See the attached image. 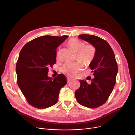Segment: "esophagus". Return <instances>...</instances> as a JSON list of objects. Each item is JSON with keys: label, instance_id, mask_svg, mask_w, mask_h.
<instances>
[{"label": "esophagus", "instance_id": "1", "mask_svg": "<svg viewBox=\"0 0 135 135\" xmlns=\"http://www.w3.org/2000/svg\"><path fill=\"white\" fill-rule=\"evenodd\" d=\"M72 80H73V79H71V78H70L69 77H67V81H68V83H69V82H70V81H71Z\"/></svg>", "mask_w": 135, "mask_h": 135}]
</instances>
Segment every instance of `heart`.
Instances as JSON below:
<instances>
[{"label":"heart","mask_w":135,"mask_h":135,"mask_svg":"<svg viewBox=\"0 0 135 135\" xmlns=\"http://www.w3.org/2000/svg\"><path fill=\"white\" fill-rule=\"evenodd\" d=\"M68 45L76 52L77 58L86 65H89L93 60L95 49L91 44L84 45L83 42L77 38H72L68 41ZM84 65L80 61L67 62L61 68V71L69 76H75L83 69Z\"/></svg>","instance_id":"1"}]
</instances>
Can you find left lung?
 Segmentation results:
<instances>
[{
	"mask_svg": "<svg viewBox=\"0 0 135 135\" xmlns=\"http://www.w3.org/2000/svg\"><path fill=\"white\" fill-rule=\"evenodd\" d=\"M78 38L89 42L95 48V57L89 67L94 78L91 84L79 80L80 86L75 96L79 104L84 107L95 108L103 104L115 84L118 66L112 49L108 42L96 35H79Z\"/></svg>",
	"mask_w": 135,
	"mask_h": 135,
	"instance_id": "8db88e82",
	"label": "left lung"
}]
</instances>
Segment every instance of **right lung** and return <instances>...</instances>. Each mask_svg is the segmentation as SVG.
Listing matches in <instances>:
<instances>
[{"label":"right lung","mask_w":135,"mask_h":135,"mask_svg":"<svg viewBox=\"0 0 135 135\" xmlns=\"http://www.w3.org/2000/svg\"><path fill=\"white\" fill-rule=\"evenodd\" d=\"M68 36L45 35L27 43L16 63L17 84L27 101L34 107L46 108L58 101L61 89L67 83L63 74L49 77V68L56 63V49Z\"/></svg>","instance_id":"add662e5"}]
</instances>
